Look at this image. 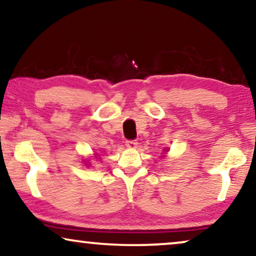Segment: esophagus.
Returning <instances> with one entry per match:
<instances>
[{
    "label": "esophagus",
    "instance_id": "esophagus-1",
    "mask_svg": "<svg viewBox=\"0 0 256 256\" xmlns=\"http://www.w3.org/2000/svg\"><path fill=\"white\" fill-rule=\"evenodd\" d=\"M126 146L130 149H135L138 148V142L134 141V140H128V141H126Z\"/></svg>",
    "mask_w": 256,
    "mask_h": 256
}]
</instances>
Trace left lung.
Segmentation results:
<instances>
[{"label":"left lung","instance_id":"8db88e82","mask_svg":"<svg viewBox=\"0 0 256 256\" xmlns=\"http://www.w3.org/2000/svg\"><path fill=\"white\" fill-rule=\"evenodd\" d=\"M166 152H168V150H166Z\"/></svg>","mask_w":256,"mask_h":256}]
</instances>
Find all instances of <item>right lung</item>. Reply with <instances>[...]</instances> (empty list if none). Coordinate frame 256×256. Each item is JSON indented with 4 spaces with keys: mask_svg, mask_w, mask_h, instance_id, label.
<instances>
[{
    "mask_svg": "<svg viewBox=\"0 0 256 256\" xmlns=\"http://www.w3.org/2000/svg\"><path fill=\"white\" fill-rule=\"evenodd\" d=\"M96 156H98V155H96Z\"/></svg>",
    "mask_w": 256,
    "mask_h": 256,
    "instance_id": "add662e5",
    "label": "right lung"
}]
</instances>
